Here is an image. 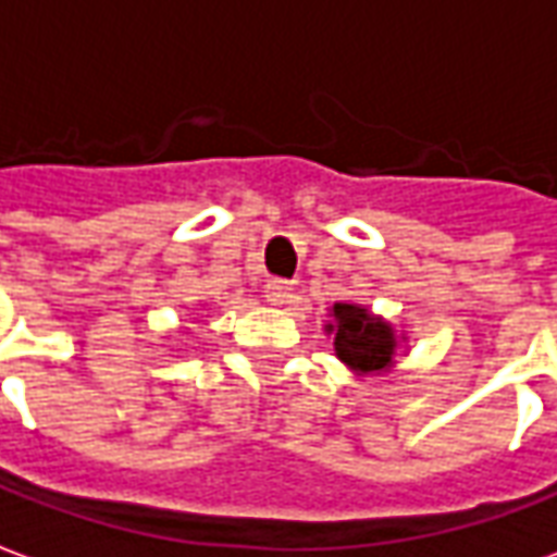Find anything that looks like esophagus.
Listing matches in <instances>:
<instances>
[{
  "label": "esophagus",
  "instance_id": "1",
  "mask_svg": "<svg viewBox=\"0 0 557 557\" xmlns=\"http://www.w3.org/2000/svg\"><path fill=\"white\" fill-rule=\"evenodd\" d=\"M263 297H267V302H272V306H282V302H287L294 297V287H290V282H285V278H270L267 287H263Z\"/></svg>",
  "mask_w": 557,
  "mask_h": 557
}]
</instances>
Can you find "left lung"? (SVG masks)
<instances>
[{"instance_id": "left-lung-1", "label": "left lung", "mask_w": 557, "mask_h": 557, "mask_svg": "<svg viewBox=\"0 0 557 557\" xmlns=\"http://www.w3.org/2000/svg\"><path fill=\"white\" fill-rule=\"evenodd\" d=\"M333 318H336V324H330V330H336L333 345L348 367H355L360 373L388 370L394 358V333L385 321H379L367 309L351 306V302H336Z\"/></svg>"}]
</instances>
